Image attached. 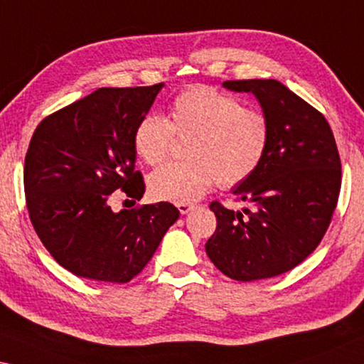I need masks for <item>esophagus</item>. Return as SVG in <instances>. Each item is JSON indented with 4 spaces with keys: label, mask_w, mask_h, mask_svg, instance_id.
<instances>
[{
    "label": "esophagus",
    "mask_w": 364,
    "mask_h": 364,
    "mask_svg": "<svg viewBox=\"0 0 364 364\" xmlns=\"http://www.w3.org/2000/svg\"><path fill=\"white\" fill-rule=\"evenodd\" d=\"M178 210H180L183 215H186L189 210H193V205H189V204H178Z\"/></svg>",
    "instance_id": "1"
}]
</instances>
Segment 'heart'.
Instances as JSON below:
<instances>
[{"mask_svg":"<svg viewBox=\"0 0 364 364\" xmlns=\"http://www.w3.org/2000/svg\"><path fill=\"white\" fill-rule=\"evenodd\" d=\"M173 134L189 137L186 164H168L151 173L154 200L191 204L218 183L232 188L250 178L269 147V121L261 112L243 108L233 97L215 89L183 90L170 105V119L149 114L134 132L136 154L149 165L166 157Z\"/></svg>","mask_w":364,"mask_h":364,"instance_id":"heart-1","label":"heart"}]
</instances>
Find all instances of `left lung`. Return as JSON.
Segmentation results:
<instances>
[{
  "instance_id": "left-lung-1",
  "label": "left lung",
  "mask_w": 364,
  "mask_h": 364,
  "mask_svg": "<svg viewBox=\"0 0 364 364\" xmlns=\"http://www.w3.org/2000/svg\"><path fill=\"white\" fill-rule=\"evenodd\" d=\"M223 87L256 97L270 139L256 171L232 189L251 209L210 204L217 230L205 252L230 279H270L303 262L331 223L342 183L337 144L327 119L279 80H227Z\"/></svg>"
}]
</instances>
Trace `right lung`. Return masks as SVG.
Segmentation results:
<instances>
[{
    "instance_id": "obj_1",
    "label": "right lung",
    "mask_w": 364,
    "mask_h": 364,
    "mask_svg": "<svg viewBox=\"0 0 364 364\" xmlns=\"http://www.w3.org/2000/svg\"><path fill=\"white\" fill-rule=\"evenodd\" d=\"M164 82L102 87L50 114L33 132L24 165L26 200L56 262L89 280L126 284L151 261L180 217L170 203L113 212L117 189L139 200L134 132Z\"/></svg>"
}]
</instances>
